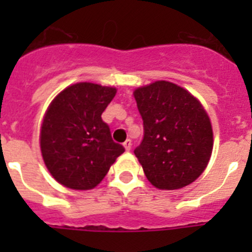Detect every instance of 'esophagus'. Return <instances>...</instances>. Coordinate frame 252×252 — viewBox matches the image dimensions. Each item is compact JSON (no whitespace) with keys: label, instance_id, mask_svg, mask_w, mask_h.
I'll return each instance as SVG.
<instances>
[{"label":"esophagus","instance_id":"34e87169","mask_svg":"<svg viewBox=\"0 0 252 252\" xmlns=\"http://www.w3.org/2000/svg\"><path fill=\"white\" fill-rule=\"evenodd\" d=\"M124 148L126 149V151H130L131 148H132V142H131L130 139H127L124 142Z\"/></svg>","mask_w":252,"mask_h":252}]
</instances>
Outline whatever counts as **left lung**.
Masks as SVG:
<instances>
[{
    "label": "left lung",
    "instance_id": "left-lung-1",
    "mask_svg": "<svg viewBox=\"0 0 252 252\" xmlns=\"http://www.w3.org/2000/svg\"><path fill=\"white\" fill-rule=\"evenodd\" d=\"M133 97L144 121V139L133 153L149 182L168 190L193 183L213 149L212 126L201 102L166 81L140 87Z\"/></svg>",
    "mask_w": 252,
    "mask_h": 252
}]
</instances>
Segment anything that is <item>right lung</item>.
<instances>
[{
    "label": "right lung",
    "instance_id": "add662e5",
    "mask_svg": "<svg viewBox=\"0 0 252 252\" xmlns=\"http://www.w3.org/2000/svg\"><path fill=\"white\" fill-rule=\"evenodd\" d=\"M115 94L113 87L82 82L53 99L41 125L40 149L58 183L78 190L94 188L125 151L101 117Z\"/></svg>",
    "mask_w": 252,
    "mask_h": 252
}]
</instances>
